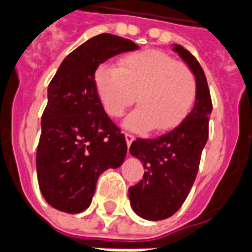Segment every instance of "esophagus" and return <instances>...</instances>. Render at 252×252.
Returning a JSON list of instances; mask_svg holds the SVG:
<instances>
[{
	"label": "esophagus",
	"instance_id": "34e87169",
	"mask_svg": "<svg viewBox=\"0 0 252 252\" xmlns=\"http://www.w3.org/2000/svg\"><path fill=\"white\" fill-rule=\"evenodd\" d=\"M133 140H135V136L132 135V133H126V141L128 147H131L132 141Z\"/></svg>",
	"mask_w": 252,
	"mask_h": 252
}]
</instances>
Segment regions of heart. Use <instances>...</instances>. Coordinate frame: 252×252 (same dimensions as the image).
<instances>
[{
  "label": "heart",
  "instance_id": "heart-1",
  "mask_svg": "<svg viewBox=\"0 0 252 252\" xmlns=\"http://www.w3.org/2000/svg\"><path fill=\"white\" fill-rule=\"evenodd\" d=\"M98 98L107 113L120 117L136 101L124 126L136 132L171 131L192 108L196 77L188 65L158 49H145L120 60V66L101 64L94 73Z\"/></svg>",
  "mask_w": 252,
  "mask_h": 252
}]
</instances>
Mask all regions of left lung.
<instances>
[{
	"instance_id": "8db88e82",
	"label": "left lung",
	"mask_w": 252,
	"mask_h": 252,
	"mask_svg": "<svg viewBox=\"0 0 252 252\" xmlns=\"http://www.w3.org/2000/svg\"><path fill=\"white\" fill-rule=\"evenodd\" d=\"M173 50L196 77L195 104L175 129L156 139H136L129 152L143 163V180L128 189L133 211L147 220H163L182 207L196 178L202 151L208 140L212 111L206 74L187 49L173 44Z\"/></svg>"
}]
</instances>
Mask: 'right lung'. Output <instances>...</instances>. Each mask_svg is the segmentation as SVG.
<instances>
[{"mask_svg": "<svg viewBox=\"0 0 252 252\" xmlns=\"http://www.w3.org/2000/svg\"><path fill=\"white\" fill-rule=\"evenodd\" d=\"M136 49L131 40L102 33L69 53L50 81L36 167L42 196L59 211L87 210L98 176L126 159V137L102 108L94 72L108 59Z\"/></svg>", "mask_w": 252, "mask_h": 252, "instance_id": "obj_1", "label": "right lung"}]
</instances>
